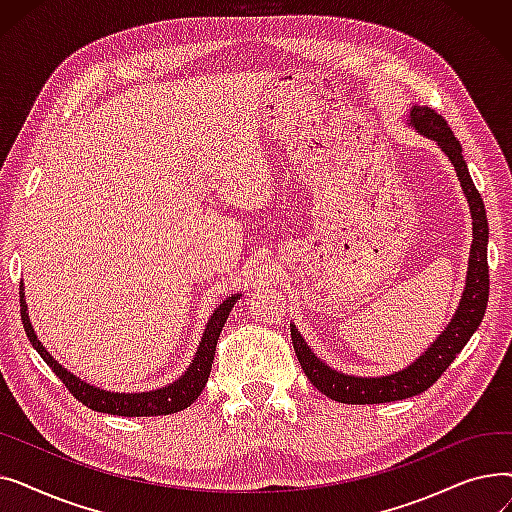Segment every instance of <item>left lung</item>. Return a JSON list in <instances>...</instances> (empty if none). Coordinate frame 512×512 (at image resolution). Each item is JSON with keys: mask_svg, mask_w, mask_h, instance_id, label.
Here are the masks:
<instances>
[{"mask_svg": "<svg viewBox=\"0 0 512 512\" xmlns=\"http://www.w3.org/2000/svg\"><path fill=\"white\" fill-rule=\"evenodd\" d=\"M411 124L440 145V149L448 155L456 176L461 180L463 191L467 195L471 218H473V245L469 257V272L467 286L459 311L452 317L448 328L440 334V338L427 348V353L421 355L413 365L398 373L386 375V378H353L330 369L326 363H321L311 348L305 344L303 336L290 328L294 353L299 357V363L309 378V382L332 400L344 402V405H380V402H392L411 398L415 394L425 392L429 386H434L440 375L448 369V365L456 359L473 332L479 328L483 313L488 307L490 297V270H488V218L483 199L475 188L469 168L463 157V147L459 139L454 137L448 122L429 107L415 105L411 112Z\"/></svg>", "mask_w": 512, "mask_h": 512, "instance_id": "obj_1", "label": "left lung"}]
</instances>
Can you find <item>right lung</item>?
<instances>
[{"instance_id": "obj_1", "label": "right lung", "mask_w": 512, "mask_h": 512, "mask_svg": "<svg viewBox=\"0 0 512 512\" xmlns=\"http://www.w3.org/2000/svg\"><path fill=\"white\" fill-rule=\"evenodd\" d=\"M22 294V288H20ZM238 297H230L226 299L215 313L211 315L209 324L205 328V334L201 338L199 351L195 355V361L188 367V371L182 375V378L174 384H170L168 388H159V390H151V392H141V394H118V392H105L99 388H93L85 382L76 380L72 373H68L58 361H53L51 355L45 351L43 344L37 340L29 315H26V305H24V297H20V317H22V326L26 336H29L31 344L37 348V353L43 357V361L53 369V373L58 375L62 380V384L68 388V392L78 400L83 402L85 407L99 411V413H110V415H122V417H155V415H172L178 413L186 407H191L193 402L199 398V394L203 392L209 371H211V363H213V355H215V346H218V338L220 332L226 324V319L234 307Z\"/></svg>"}]
</instances>
